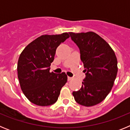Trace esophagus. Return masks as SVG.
<instances>
[{
  "label": "esophagus",
  "mask_w": 130,
  "mask_h": 130,
  "mask_svg": "<svg viewBox=\"0 0 130 130\" xmlns=\"http://www.w3.org/2000/svg\"><path fill=\"white\" fill-rule=\"evenodd\" d=\"M72 79V77H68V81H71Z\"/></svg>",
  "instance_id": "1"
}]
</instances>
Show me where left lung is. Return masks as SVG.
Here are the masks:
<instances>
[{"label": "left lung", "instance_id": "1", "mask_svg": "<svg viewBox=\"0 0 130 130\" xmlns=\"http://www.w3.org/2000/svg\"><path fill=\"white\" fill-rule=\"evenodd\" d=\"M69 34L79 47L85 68L82 87L72 94L80 105H97L105 99L113 86L118 72L116 55L109 45L95 32Z\"/></svg>", "mask_w": 130, "mask_h": 130}]
</instances>
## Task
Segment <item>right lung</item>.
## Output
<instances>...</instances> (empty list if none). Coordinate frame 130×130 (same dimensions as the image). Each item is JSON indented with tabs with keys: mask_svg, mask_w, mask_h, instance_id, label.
Returning a JSON list of instances; mask_svg holds the SVG:
<instances>
[{
	"mask_svg": "<svg viewBox=\"0 0 130 130\" xmlns=\"http://www.w3.org/2000/svg\"><path fill=\"white\" fill-rule=\"evenodd\" d=\"M68 33L41 36L24 49L18 63L21 88L27 99L40 106H48L58 100L62 87L67 82L63 72H49L56 49L66 39Z\"/></svg>",
	"mask_w": 130,
	"mask_h": 130,
	"instance_id": "right-lung-1",
	"label": "right lung"
}]
</instances>
